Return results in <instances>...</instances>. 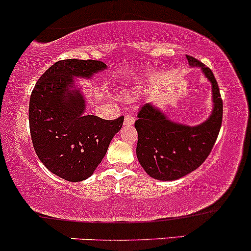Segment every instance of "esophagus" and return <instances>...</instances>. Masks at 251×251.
Masks as SVG:
<instances>
[{
	"instance_id": "34e87169",
	"label": "esophagus",
	"mask_w": 251,
	"mask_h": 251,
	"mask_svg": "<svg viewBox=\"0 0 251 251\" xmlns=\"http://www.w3.org/2000/svg\"><path fill=\"white\" fill-rule=\"evenodd\" d=\"M134 122H135V118L131 115H126L125 117V125L126 126H133Z\"/></svg>"
}]
</instances>
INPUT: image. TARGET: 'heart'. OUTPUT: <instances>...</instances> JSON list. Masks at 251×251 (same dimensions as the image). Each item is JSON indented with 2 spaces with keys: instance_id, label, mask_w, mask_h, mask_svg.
I'll return each instance as SVG.
<instances>
[{
  "instance_id": "b5f03b06",
  "label": "heart",
  "mask_w": 251,
  "mask_h": 251,
  "mask_svg": "<svg viewBox=\"0 0 251 251\" xmlns=\"http://www.w3.org/2000/svg\"><path fill=\"white\" fill-rule=\"evenodd\" d=\"M125 98H126V99H128V98H129V96H125Z\"/></svg>"
}]
</instances>
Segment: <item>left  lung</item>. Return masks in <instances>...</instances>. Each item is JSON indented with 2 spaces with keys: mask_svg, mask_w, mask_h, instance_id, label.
Returning <instances> with one entry per match:
<instances>
[{
  "mask_svg": "<svg viewBox=\"0 0 251 251\" xmlns=\"http://www.w3.org/2000/svg\"><path fill=\"white\" fill-rule=\"evenodd\" d=\"M187 60L212 83L213 110L203 123L190 126L172 122L151 103L142 105L135 121L136 155L155 179H178L198 169L211 153L222 126L223 100L213 72L193 56L187 55Z\"/></svg>",
  "mask_w": 251,
  "mask_h": 251,
  "instance_id": "left-lung-1",
  "label": "left lung"
}]
</instances>
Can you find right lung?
I'll use <instances>...</instances> for the list:
<instances>
[{"label": "right lung", "instance_id": "obj_1", "mask_svg": "<svg viewBox=\"0 0 251 251\" xmlns=\"http://www.w3.org/2000/svg\"><path fill=\"white\" fill-rule=\"evenodd\" d=\"M104 69L106 64L100 61H58L39 77L29 98L34 151L45 168L69 182L93 174L122 128L123 116L107 121L85 115V98L74 87V77L88 79Z\"/></svg>", "mask_w": 251, "mask_h": 251}]
</instances>
